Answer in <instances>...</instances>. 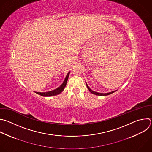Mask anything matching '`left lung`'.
Here are the masks:
<instances>
[{"instance_id": "obj_1", "label": "left lung", "mask_w": 152, "mask_h": 152, "mask_svg": "<svg viewBox=\"0 0 152 152\" xmlns=\"http://www.w3.org/2000/svg\"><path fill=\"white\" fill-rule=\"evenodd\" d=\"M86 86H87L88 89H89V91L92 94H95V95H99V96H106V95H108L111 94H112V93H113V92H115L116 91H112V92H108V93H105V94H104V93H99V92H96L94 91H92V89H91L88 86V85L87 84H86Z\"/></svg>"}]
</instances>
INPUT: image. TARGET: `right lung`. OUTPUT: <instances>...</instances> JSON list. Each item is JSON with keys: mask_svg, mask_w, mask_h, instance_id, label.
Listing matches in <instances>:
<instances>
[{"mask_svg": "<svg viewBox=\"0 0 152 152\" xmlns=\"http://www.w3.org/2000/svg\"><path fill=\"white\" fill-rule=\"evenodd\" d=\"M69 74H70V72L67 73V75L64 82L61 84V85L57 89L53 90V91H50L45 92H35L41 96H54V95H57L58 94H60L64 89V88L66 86Z\"/></svg>", "mask_w": 152, "mask_h": 152, "instance_id": "add662e5", "label": "right lung"}]
</instances>
